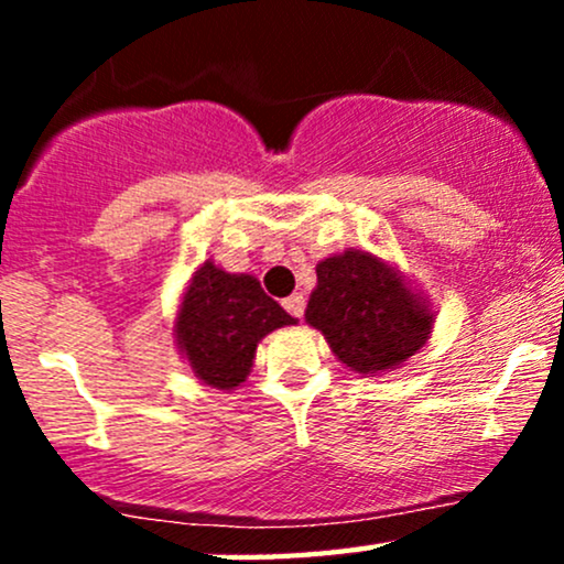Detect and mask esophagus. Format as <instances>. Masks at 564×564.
<instances>
[{
	"instance_id": "1",
	"label": "esophagus",
	"mask_w": 564,
	"mask_h": 564,
	"mask_svg": "<svg viewBox=\"0 0 564 564\" xmlns=\"http://www.w3.org/2000/svg\"><path fill=\"white\" fill-rule=\"evenodd\" d=\"M283 307H286L289 315H294V318H302L304 315V296L302 294H291L283 300Z\"/></svg>"
}]
</instances>
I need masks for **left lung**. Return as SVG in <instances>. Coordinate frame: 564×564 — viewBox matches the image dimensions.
Returning a JSON list of instances; mask_svg holds the SVG:
<instances>
[{
	"mask_svg": "<svg viewBox=\"0 0 564 564\" xmlns=\"http://www.w3.org/2000/svg\"><path fill=\"white\" fill-rule=\"evenodd\" d=\"M304 321L318 328L349 371L379 377L426 345L435 326L430 302L405 275L371 251L347 249L315 268Z\"/></svg>",
	"mask_w": 564,
	"mask_h": 564,
	"instance_id": "left-lung-1",
	"label": "left lung"
}]
</instances>
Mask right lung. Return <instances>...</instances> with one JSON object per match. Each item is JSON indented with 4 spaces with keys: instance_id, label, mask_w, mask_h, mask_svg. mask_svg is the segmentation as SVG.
Returning <instances> with one entry per match:
<instances>
[{
    "instance_id": "1",
    "label": "right lung",
    "mask_w": 564,
    "mask_h": 564,
    "mask_svg": "<svg viewBox=\"0 0 564 564\" xmlns=\"http://www.w3.org/2000/svg\"><path fill=\"white\" fill-rule=\"evenodd\" d=\"M294 323L254 275L225 273L206 260L183 291L174 341L204 384L238 390L254 366L257 345L275 328Z\"/></svg>"
}]
</instances>
